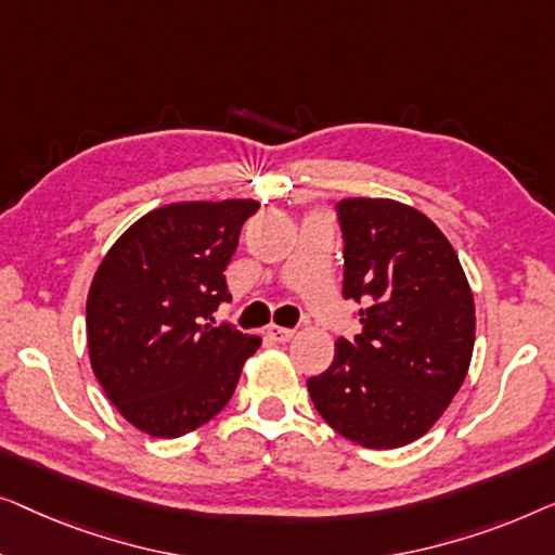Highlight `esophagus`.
Returning <instances> with one entry per match:
<instances>
[{"instance_id":"obj_1","label":"esophagus","mask_w":555,"mask_h":555,"mask_svg":"<svg viewBox=\"0 0 555 555\" xmlns=\"http://www.w3.org/2000/svg\"><path fill=\"white\" fill-rule=\"evenodd\" d=\"M267 334L274 341H281V345H284V341H288V339L294 337V330H286V326H269Z\"/></svg>"}]
</instances>
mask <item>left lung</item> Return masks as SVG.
Returning a JSON list of instances; mask_svg holds the SVG:
<instances>
[{"label": "left lung", "mask_w": 555, "mask_h": 555, "mask_svg": "<svg viewBox=\"0 0 555 555\" xmlns=\"http://www.w3.org/2000/svg\"><path fill=\"white\" fill-rule=\"evenodd\" d=\"M345 299L362 332L337 339L330 370L309 377L326 425L372 450L423 437L463 385L475 345V301L455 248L437 225L392 198L337 203Z\"/></svg>", "instance_id": "1"}]
</instances>
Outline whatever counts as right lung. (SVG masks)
I'll use <instances>...</instances> for the list:
<instances>
[{"label": "right lung", "instance_id": "1", "mask_svg": "<svg viewBox=\"0 0 555 555\" xmlns=\"http://www.w3.org/2000/svg\"><path fill=\"white\" fill-rule=\"evenodd\" d=\"M251 198L185 201L138 218L115 241L88 294L92 372L132 427L181 437L229 404L261 337L210 317L229 301L223 271Z\"/></svg>", "mask_w": 555, "mask_h": 555}]
</instances>
